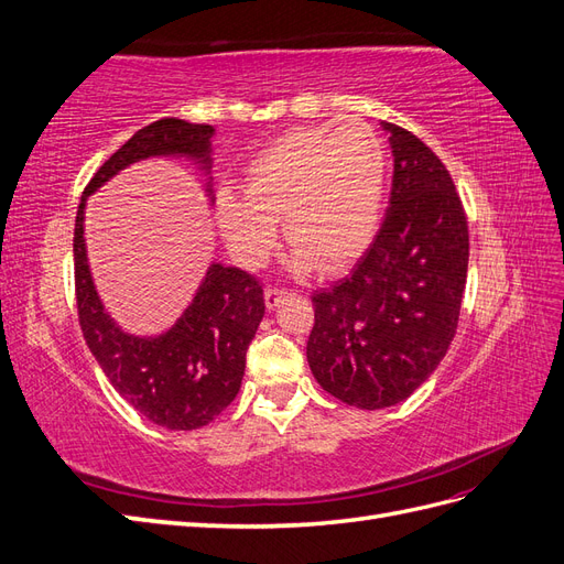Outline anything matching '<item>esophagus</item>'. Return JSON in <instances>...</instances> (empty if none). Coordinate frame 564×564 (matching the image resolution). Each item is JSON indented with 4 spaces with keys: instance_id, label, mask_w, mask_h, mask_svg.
<instances>
[{
    "instance_id": "1",
    "label": "esophagus",
    "mask_w": 564,
    "mask_h": 564,
    "mask_svg": "<svg viewBox=\"0 0 564 564\" xmlns=\"http://www.w3.org/2000/svg\"><path fill=\"white\" fill-rule=\"evenodd\" d=\"M284 296H286L284 289L268 286V289H265V308H268V311H275L278 305H280V301H282Z\"/></svg>"
}]
</instances>
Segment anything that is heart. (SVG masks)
<instances>
[{
    "label": "heart",
    "instance_id": "b5f03b06",
    "mask_svg": "<svg viewBox=\"0 0 564 564\" xmlns=\"http://www.w3.org/2000/svg\"><path fill=\"white\" fill-rule=\"evenodd\" d=\"M386 150L360 119L284 133L245 172V195L220 191L216 218L228 249L245 265L275 247L278 224L294 245L292 265L340 270L360 259L379 228Z\"/></svg>",
    "mask_w": 564,
    "mask_h": 564
}]
</instances>
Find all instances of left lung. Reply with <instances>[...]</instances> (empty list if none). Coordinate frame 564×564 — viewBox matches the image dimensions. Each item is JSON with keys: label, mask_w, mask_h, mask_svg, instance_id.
Masks as SVG:
<instances>
[{"label": "left lung", "mask_w": 564, "mask_h": 564, "mask_svg": "<svg viewBox=\"0 0 564 564\" xmlns=\"http://www.w3.org/2000/svg\"><path fill=\"white\" fill-rule=\"evenodd\" d=\"M392 148L388 212L348 278L313 294L308 365L360 409L406 400L447 355L468 275V220L447 166L412 131Z\"/></svg>", "instance_id": "obj_1"}]
</instances>
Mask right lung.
<instances>
[{
	"instance_id": "1",
	"label": "right lung",
	"mask_w": 564,
	"mask_h": 564,
	"mask_svg": "<svg viewBox=\"0 0 564 564\" xmlns=\"http://www.w3.org/2000/svg\"><path fill=\"white\" fill-rule=\"evenodd\" d=\"M212 135L214 127L176 117L139 129L84 187L75 220V296L82 334L119 395L169 431L202 429L240 392L247 348L265 313L263 286L240 268L212 263L174 327L160 336L127 334L106 313L94 286L84 245V207L100 185L148 158H187L209 172Z\"/></svg>"
}]
</instances>
